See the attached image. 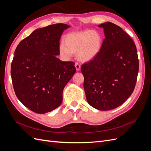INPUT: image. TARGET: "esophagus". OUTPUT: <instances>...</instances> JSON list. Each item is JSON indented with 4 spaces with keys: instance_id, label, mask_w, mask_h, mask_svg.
Masks as SVG:
<instances>
[{
    "instance_id": "1",
    "label": "esophagus",
    "mask_w": 151,
    "mask_h": 151,
    "mask_svg": "<svg viewBox=\"0 0 151 151\" xmlns=\"http://www.w3.org/2000/svg\"><path fill=\"white\" fill-rule=\"evenodd\" d=\"M75 67H76L77 70H80V69H81V65L79 64L78 62H76L75 63Z\"/></svg>"
}]
</instances>
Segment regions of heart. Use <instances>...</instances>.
Instances as JSON below:
<instances>
[{
  "mask_svg": "<svg viewBox=\"0 0 151 151\" xmlns=\"http://www.w3.org/2000/svg\"><path fill=\"white\" fill-rule=\"evenodd\" d=\"M103 36L96 30L87 29L72 32L63 38V43L59 46V52L65 58H70L73 53L82 62L93 60L100 53L103 46Z\"/></svg>",
  "mask_w": 151,
  "mask_h": 151,
  "instance_id": "obj_1",
  "label": "heart"
}]
</instances>
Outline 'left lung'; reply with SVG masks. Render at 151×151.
<instances>
[{
	"instance_id": "obj_1",
	"label": "left lung",
	"mask_w": 151,
	"mask_h": 151,
	"mask_svg": "<svg viewBox=\"0 0 151 151\" xmlns=\"http://www.w3.org/2000/svg\"><path fill=\"white\" fill-rule=\"evenodd\" d=\"M98 26L105 36L101 52L81 70L88 103L106 111L120 106L133 93L139 64L133 40L120 26L110 22Z\"/></svg>"
}]
</instances>
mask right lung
<instances>
[{
    "label": "right lung",
    "instance_id": "obj_1",
    "mask_svg": "<svg viewBox=\"0 0 151 151\" xmlns=\"http://www.w3.org/2000/svg\"><path fill=\"white\" fill-rule=\"evenodd\" d=\"M69 27L58 23L36 29L16 48L11 68L14 90L35 113L44 114L60 106L63 88L76 73L74 62L56 57L63 31Z\"/></svg>",
    "mask_w": 151,
    "mask_h": 151
}]
</instances>
